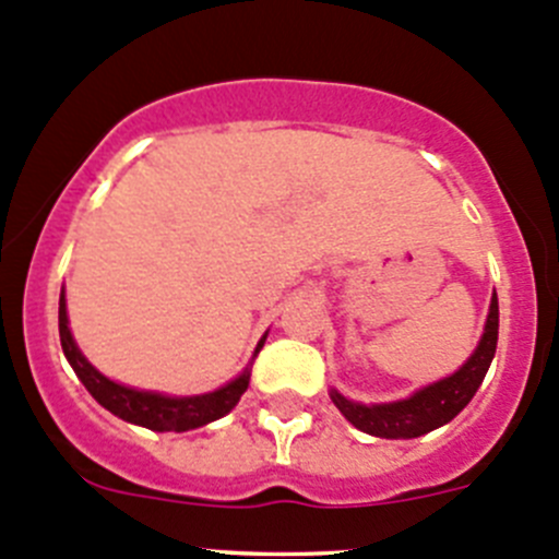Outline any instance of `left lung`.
<instances>
[{"mask_svg":"<svg viewBox=\"0 0 559 559\" xmlns=\"http://www.w3.org/2000/svg\"><path fill=\"white\" fill-rule=\"evenodd\" d=\"M497 330H500V306H497L495 292L478 349L467 357V362L456 373L429 384V388H420L409 399L390 401V404H357V401L344 399L338 390H330V399L355 429L371 437L412 440V437L429 435V431L451 424L453 417L473 401L475 390L480 388L491 360H495Z\"/></svg>","mask_w":559,"mask_h":559,"instance_id":"1","label":"left lung"}]
</instances>
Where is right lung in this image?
I'll return each instance as SVG.
<instances>
[{"mask_svg":"<svg viewBox=\"0 0 559 559\" xmlns=\"http://www.w3.org/2000/svg\"><path fill=\"white\" fill-rule=\"evenodd\" d=\"M59 341H62V352L68 362L73 366L75 377L84 382L90 390L92 399L100 406H106L111 415L122 417L128 424L144 426L153 431H191L199 426H207L226 412H231L240 401V395L248 390V379H251V368L231 379L224 388L213 390V393L202 395H164V393H150V390H135L124 388V384L111 382L103 377L75 346L73 333L68 328V306H64V292L59 295ZM264 338L259 341L257 352L262 349ZM253 352V357H257Z\"/></svg>","mask_w":559,"mask_h":559,"instance_id":"obj_1","label":"right lung"}]
</instances>
